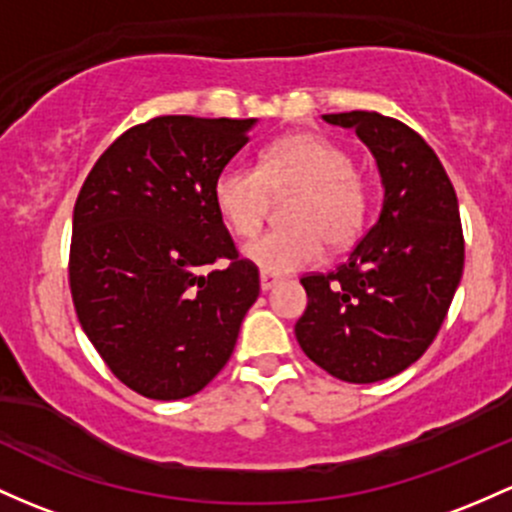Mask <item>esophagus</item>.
<instances>
[{
    "label": "esophagus",
    "mask_w": 512,
    "mask_h": 512,
    "mask_svg": "<svg viewBox=\"0 0 512 512\" xmlns=\"http://www.w3.org/2000/svg\"><path fill=\"white\" fill-rule=\"evenodd\" d=\"M278 283H280V278L271 276V273H261V290H263V293H266V290H271V288H276Z\"/></svg>",
    "instance_id": "1"
}]
</instances>
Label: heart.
<instances>
[{
  "instance_id": "b5f03b06",
  "label": "heart",
  "mask_w": 512,
  "mask_h": 512,
  "mask_svg": "<svg viewBox=\"0 0 512 512\" xmlns=\"http://www.w3.org/2000/svg\"><path fill=\"white\" fill-rule=\"evenodd\" d=\"M342 146L312 134L280 139L261 153L258 168L232 161L217 173L212 200L241 239L258 232L271 205V192L298 195L288 205V224L271 229L244 246V256L263 273L310 268L329 246H346L361 234L368 212L364 180Z\"/></svg>"
}]
</instances>
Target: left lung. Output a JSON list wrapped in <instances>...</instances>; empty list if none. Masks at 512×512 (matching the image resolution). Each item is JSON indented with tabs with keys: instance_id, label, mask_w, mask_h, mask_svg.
<instances>
[{
	"instance_id": "1",
	"label": "left lung",
	"mask_w": 512,
	"mask_h": 512,
	"mask_svg": "<svg viewBox=\"0 0 512 512\" xmlns=\"http://www.w3.org/2000/svg\"><path fill=\"white\" fill-rule=\"evenodd\" d=\"M371 148L383 210L337 271L300 278L307 307L295 337L346 383L386 381L434 342L464 271L459 202L437 153L417 131L378 112L324 114Z\"/></svg>"
}]
</instances>
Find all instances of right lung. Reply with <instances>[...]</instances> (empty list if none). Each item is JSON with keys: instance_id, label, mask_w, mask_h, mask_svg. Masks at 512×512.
<instances>
[{"instance_id": "add662e5", "label": "right lung", "mask_w": 512, "mask_h": 512, "mask_svg": "<svg viewBox=\"0 0 512 512\" xmlns=\"http://www.w3.org/2000/svg\"><path fill=\"white\" fill-rule=\"evenodd\" d=\"M251 126L153 117L126 129L80 188L68 263L75 312L109 371L144 398L200 393L258 298V268L239 256L212 200Z\"/></svg>"}]
</instances>
